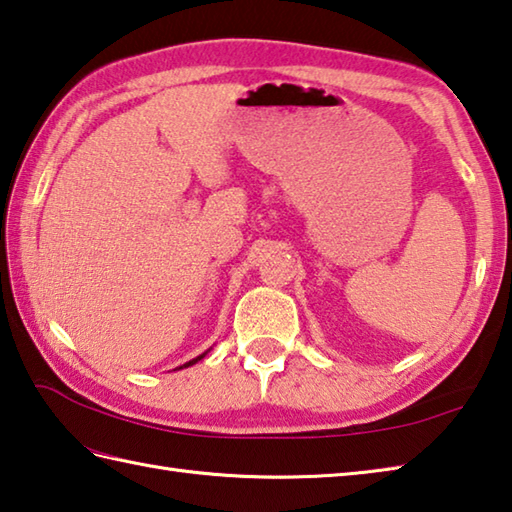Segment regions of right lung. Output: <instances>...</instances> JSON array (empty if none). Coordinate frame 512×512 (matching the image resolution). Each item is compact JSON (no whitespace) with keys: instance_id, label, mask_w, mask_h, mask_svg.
<instances>
[{"instance_id":"right-lung-1","label":"right lung","mask_w":512,"mask_h":512,"mask_svg":"<svg viewBox=\"0 0 512 512\" xmlns=\"http://www.w3.org/2000/svg\"><path fill=\"white\" fill-rule=\"evenodd\" d=\"M201 358H203V356H198V358H196V360H192V362H187V364H183V367H190V364H194V362H198V360H201Z\"/></svg>"}]
</instances>
